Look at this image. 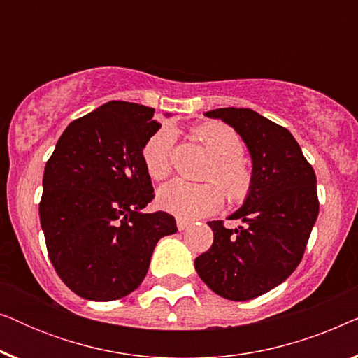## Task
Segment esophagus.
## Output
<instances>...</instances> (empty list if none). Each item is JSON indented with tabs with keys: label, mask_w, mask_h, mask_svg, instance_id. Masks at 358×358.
I'll return each mask as SVG.
<instances>
[{
	"label": "esophagus",
	"mask_w": 358,
	"mask_h": 358,
	"mask_svg": "<svg viewBox=\"0 0 358 358\" xmlns=\"http://www.w3.org/2000/svg\"><path fill=\"white\" fill-rule=\"evenodd\" d=\"M176 224H178L179 231H184L185 228H189L190 222H187V220H184V218H178V220H176Z\"/></svg>",
	"instance_id": "esophagus-1"
}]
</instances>
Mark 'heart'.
<instances>
[{
    "mask_svg": "<svg viewBox=\"0 0 358 358\" xmlns=\"http://www.w3.org/2000/svg\"><path fill=\"white\" fill-rule=\"evenodd\" d=\"M194 136L215 159L207 178L217 179L233 203L243 202L251 190L252 174L243 161L244 145L239 135L222 122H205L195 127ZM174 143L176 130L169 125L146 140L141 159L151 179L161 180L171 173ZM222 187L215 182L192 184L174 179L158 190L156 203L161 210L178 218H202L223 207Z\"/></svg>",
    "mask_w": 358,
    "mask_h": 358,
    "instance_id": "obj_1",
    "label": "heart"
}]
</instances>
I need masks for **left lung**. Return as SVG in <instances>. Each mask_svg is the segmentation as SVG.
Returning a JSON list of instances; mask_svg holds the SVG:
<instances>
[{
    "label": "left lung",
    "instance_id": "left-lung-1",
    "mask_svg": "<svg viewBox=\"0 0 358 358\" xmlns=\"http://www.w3.org/2000/svg\"><path fill=\"white\" fill-rule=\"evenodd\" d=\"M241 136L252 161V184L228 229L208 222L213 244L195 259L210 290L233 301L261 296L285 282L300 264L320 212L316 174L285 127L252 109L223 107L205 112Z\"/></svg>",
    "mask_w": 358,
    "mask_h": 358
}]
</instances>
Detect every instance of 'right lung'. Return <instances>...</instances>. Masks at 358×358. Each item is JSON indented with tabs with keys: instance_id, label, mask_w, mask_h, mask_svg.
Listing matches in <instances>:
<instances>
[{
	"instance_id": "right-lung-1",
	"label": "right lung",
	"mask_w": 358,
	"mask_h": 358,
	"mask_svg": "<svg viewBox=\"0 0 358 358\" xmlns=\"http://www.w3.org/2000/svg\"><path fill=\"white\" fill-rule=\"evenodd\" d=\"M155 109L110 101L66 127L43 171L38 215L48 257L78 296L130 295L163 236L178 231L166 212L145 213L153 185L141 150L159 130Z\"/></svg>"
}]
</instances>
